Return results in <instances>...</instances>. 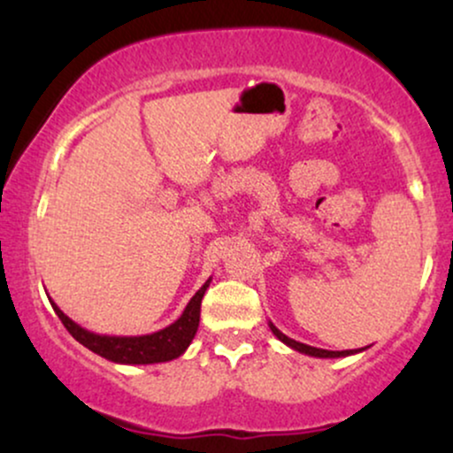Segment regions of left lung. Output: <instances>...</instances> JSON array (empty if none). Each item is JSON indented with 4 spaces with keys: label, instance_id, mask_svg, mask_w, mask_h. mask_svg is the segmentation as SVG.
<instances>
[{
    "label": "left lung",
    "instance_id": "1",
    "mask_svg": "<svg viewBox=\"0 0 453 453\" xmlns=\"http://www.w3.org/2000/svg\"><path fill=\"white\" fill-rule=\"evenodd\" d=\"M270 330H273V334L277 336L280 342H285L288 347H292L294 351H300L304 353V356H313V357H347V356H353V353L362 351V349H345V351H327V349H317V347H311V345H304V342H298L294 339H289V336H285L283 332L279 330L277 326L273 324V321H268Z\"/></svg>",
    "mask_w": 453,
    "mask_h": 453
}]
</instances>
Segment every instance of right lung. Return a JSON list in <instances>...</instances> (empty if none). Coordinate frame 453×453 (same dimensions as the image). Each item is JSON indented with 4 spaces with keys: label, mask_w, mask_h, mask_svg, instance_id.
<instances>
[{
    "label": "right lung",
    "mask_w": 453,
    "mask_h": 453,
    "mask_svg": "<svg viewBox=\"0 0 453 453\" xmlns=\"http://www.w3.org/2000/svg\"><path fill=\"white\" fill-rule=\"evenodd\" d=\"M211 280L212 279L206 280V283L197 289L194 298L189 300V304L185 306L183 315H180L174 324L164 327V330L153 332V334L142 336L96 334V332L87 330V327L72 321L53 300H50V304H53L55 313L61 319V324L65 326V330L70 332L81 345H85L87 349L97 353V356L106 357V360H111L114 364H159L183 356L187 347H189V342L194 341L197 326H200L202 298H204Z\"/></svg>",
    "instance_id": "1"
}]
</instances>
